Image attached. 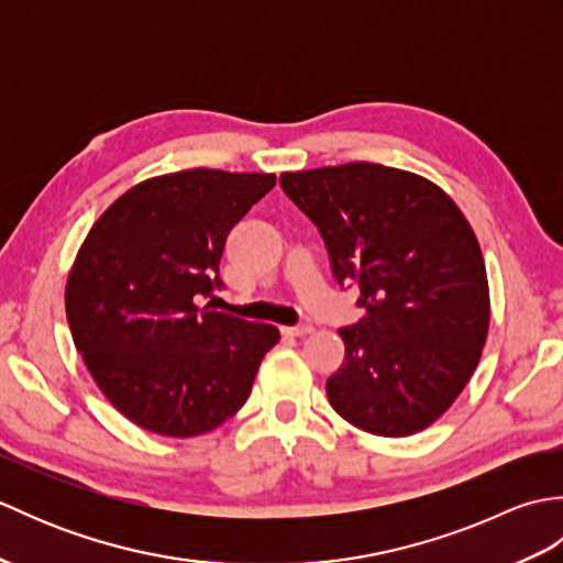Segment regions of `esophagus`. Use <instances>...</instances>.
<instances>
[{"mask_svg": "<svg viewBox=\"0 0 563 563\" xmlns=\"http://www.w3.org/2000/svg\"><path fill=\"white\" fill-rule=\"evenodd\" d=\"M314 331V327H309V324H300V327H283V333L285 336H307V333H312Z\"/></svg>", "mask_w": 563, "mask_h": 563, "instance_id": "obj_1", "label": "esophagus"}]
</instances>
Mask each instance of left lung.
I'll list each match as a JSON object with an SVG mask.
<instances>
[{
    "label": "left lung",
    "instance_id": "8db88e82",
    "mask_svg": "<svg viewBox=\"0 0 563 563\" xmlns=\"http://www.w3.org/2000/svg\"><path fill=\"white\" fill-rule=\"evenodd\" d=\"M324 239L339 285L365 317L339 329L329 404L365 433L404 438L435 423L472 379L492 300L472 224L428 178L373 162L280 174Z\"/></svg>",
    "mask_w": 563,
    "mask_h": 563
}]
</instances>
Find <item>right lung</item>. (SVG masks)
Returning <instances> with one entry per match:
<instances>
[{
    "mask_svg": "<svg viewBox=\"0 0 563 563\" xmlns=\"http://www.w3.org/2000/svg\"><path fill=\"white\" fill-rule=\"evenodd\" d=\"M275 174L152 176L93 222L67 275L81 361L128 421L166 438L210 433L246 404L280 331L200 305L220 288L232 227Z\"/></svg>",
    "mask_w": 563,
    "mask_h": 563,
    "instance_id": "add662e5",
    "label": "right lung"
}]
</instances>
